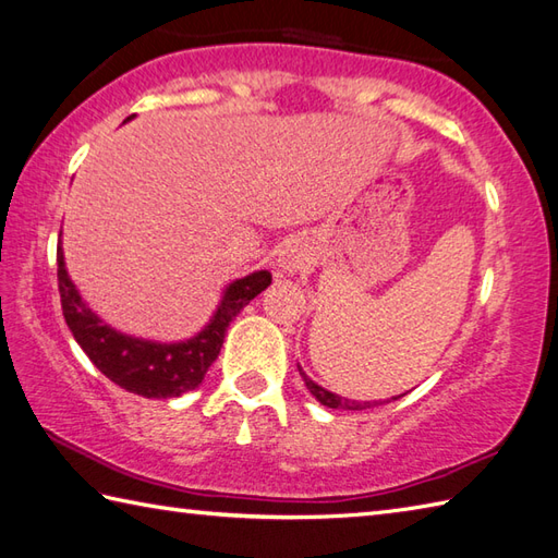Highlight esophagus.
Instances as JSON below:
<instances>
[{"label": "esophagus", "mask_w": 558, "mask_h": 558, "mask_svg": "<svg viewBox=\"0 0 558 558\" xmlns=\"http://www.w3.org/2000/svg\"><path fill=\"white\" fill-rule=\"evenodd\" d=\"M308 263V250H303L301 243H289L279 250V259L277 267L283 271V275L293 277L295 271H301Z\"/></svg>", "instance_id": "esophagus-1"}]
</instances>
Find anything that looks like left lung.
I'll return each mask as SVG.
<instances>
[{
	"label": "left lung",
	"instance_id": "left-lung-1",
	"mask_svg": "<svg viewBox=\"0 0 558 558\" xmlns=\"http://www.w3.org/2000/svg\"><path fill=\"white\" fill-rule=\"evenodd\" d=\"M299 373H301V378H303V383H305V388L311 390V395L315 397L317 402L320 404H325V407H329V409H354V412H361V409H371V407H378V404H385V402H390V400H400V397H404V395H397V397H390V400H378V402H359V400H349V397H342V395H337V392H329L327 388H323V385H317L313 378H308V375H305V371L299 366Z\"/></svg>",
	"mask_w": 558,
	"mask_h": 558
}]
</instances>
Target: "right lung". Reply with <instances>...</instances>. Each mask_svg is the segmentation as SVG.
Instances as JSON below:
<instances>
[{
	"instance_id": "obj_1",
	"label": "right lung",
	"mask_w": 558,
	"mask_h": 558,
	"mask_svg": "<svg viewBox=\"0 0 558 558\" xmlns=\"http://www.w3.org/2000/svg\"><path fill=\"white\" fill-rule=\"evenodd\" d=\"M57 281H60L66 327L72 329L76 344L94 361V366L122 390L142 395L146 400H168L199 388L204 373L219 356L226 329L257 293L269 287L271 275L267 269H257L231 281L223 289L209 323L197 335L180 342H154V339L124 335L100 320L66 271L62 241L57 245Z\"/></svg>"
}]
</instances>
